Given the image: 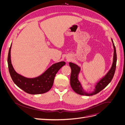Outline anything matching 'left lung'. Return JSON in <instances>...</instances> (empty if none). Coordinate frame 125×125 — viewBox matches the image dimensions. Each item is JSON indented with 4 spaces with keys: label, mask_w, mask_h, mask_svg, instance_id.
<instances>
[{
    "label": "left lung",
    "mask_w": 125,
    "mask_h": 125,
    "mask_svg": "<svg viewBox=\"0 0 125 125\" xmlns=\"http://www.w3.org/2000/svg\"><path fill=\"white\" fill-rule=\"evenodd\" d=\"M112 41L113 44V47H114V58H113V62L112 66L111 69L108 72V73L106 74L105 76L103 79H102L101 80L97 83L95 86V89H94V92L90 93H88L84 91V90H83L81 85L80 83L79 82L78 79V73L80 70V67H79L77 65H75V64L73 63L69 62V66H70L71 69V73L70 75V85L74 92H75L79 94H80V95H83L86 96L93 95H94V94H96L98 93H99L101 91L104 89L105 87L111 82L113 77H114V75L116 67L117 62L116 48L114 45V42H113V41L112 40Z\"/></svg>",
    "instance_id": "obj_1"
}]
</instances>
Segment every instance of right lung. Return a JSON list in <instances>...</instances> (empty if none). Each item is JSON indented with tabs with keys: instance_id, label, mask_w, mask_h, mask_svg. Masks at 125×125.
<instances>
[{
	"instance_id": "1",
	"label": "right lung",
	"mask_w": 125,
	"mask_h": 125,
	"mask_svg": "<svg viewBox=\"0 0 125 125\" xmlns=\"http://www.w3.org/2000/svg\"><path fill=\"white\" fill-rule=\"evenodd\" d=\"M11 45L8 56V69L13 81L19 88L31 94H43L48 92L53 85L55 77L58 70L66 64L65 62L54 63L40 76L35 78H27L18 74L12 66L10 59Z\"/></svg>"
}]
</instances>
